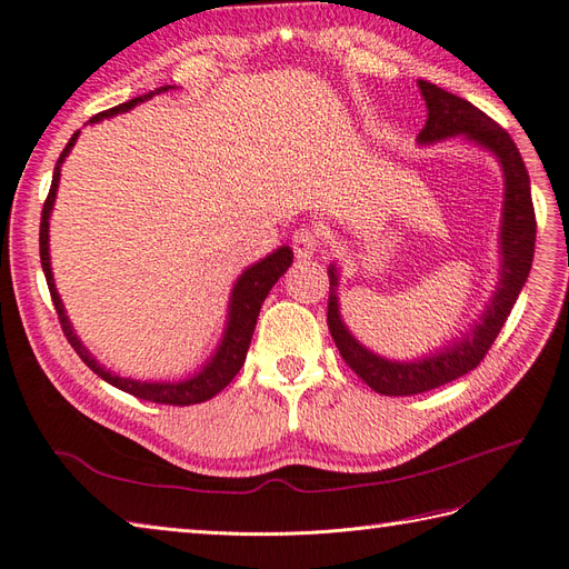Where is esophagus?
Returning <instances> with one entry per match:
<instances>
[{
  "instance_id": "obj_1",
  "label": "esophagus",
  "mask_w": 569,
  "mask_h": 569,
  "mask_svg": "<svg viewBox=\"0 0 569 569\" xmlns=\"http://www.w3.org/2000/svg\"><path fill=\"white\" fill-rule=\"evenodd\" d=\"M291 247H295V253L299 261H306V258H311L318 249H320V239H318V232L313 228H299L295 232V237H291Z\"/></svg>"
}]
</instances>
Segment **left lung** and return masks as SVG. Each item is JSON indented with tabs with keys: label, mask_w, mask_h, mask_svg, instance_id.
<instances>
[{
	"label": "left lung",
	"mask_w": 569,
	"mask_h": 569,
	"mask_svg": "<svg viewBox=\"0 0 569 569\" xmlns=\"http://www.w3.org/2000/svg\"><path fill=\"white\" fill-rule=\"evenodd\" d=\"M420 94L427 107V123L418 134V144H437L451 137H460L479 149L489 151L503 173V209L498 226V280L485 311L477 316L468 332L451 339L443 347L410 360H396L375 353L363 341H358L339 308V263L327 268L330 274V303H327V325L347 366L370 389L385 396H412L441 385H449L468 375L487 356L493 339L506 325L515 301L529 278L533 261V239H537V218H533L531 187L525 161L510 134L496 126L470 101H465L437 84L418 80Z\"/></svg>",
	"instance_id": "1"
}]
</instances>
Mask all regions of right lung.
I'll use <instances>...</instances> for the list:
<instances>
[{
	"label": "right lung",
	"instance_id": "1",
	"mask_svg": "<svg viewBox=\"0 0 569 569\" xmlns=\"http://www.w3.org/2000/svg\"><path fill=\"white\" fill-rule=\"evenodd\" d=\"M168 90H176V88L173 84H166V88L147 92L142 97H134V99L126 101V104H118L104 113L94 116L90 120V126L99 123V120H104V118L126 113V111L134 109L137 104H142V101H149L151 97L163 94ZM78 137H80V130L71 137V140H68L66 149L61 151V157L57 161L54 176H51L49 197H47L44 209H42V222H40V261H42V270H44V278L49 284L51 301H54V308H57L61 327H63V335L68 337V341H71V347L82 358L84 366H88L92 372H97L101 380L109 382L111 387L126 391V393H132V396H137V399L151 401V403H166V406H192V403H203V401L213 399L216 393H220L232 382V377L239 372V368L244 366L249 343H251V337L256 330V320H258V313H261V306H263L266 297L270 295L272 284L282 278L287 268L291 266V261H295V251H291L287 244H282L272 253H268L266 258H261V261H256L242 270V274L234 280L232 291H230L228 318H226V327H222L220 341L216 343L213 353L206 358L192 375L182 377V380H137V377H123V375L109 370L107 366L99 363V360L92 356V351L84 347L78 332L73 330V322H71V318H68L66 306L57 291L54 272H51L49 220H51V211H54V201H57V192H59L61 166H63L68 153H71V149L76 147Z\"/></svg>",
	"mask_w": 569,
	"mask_h": 569
}]
</instances>
